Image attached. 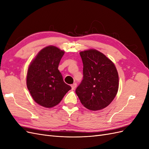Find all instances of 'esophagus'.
<instances>
[{
	"label": "esophagus",
	"mask_w": 149,
	"mask_h": 149,
	"mask_svg": "<svg viewBox=\"0 0 149 149\" xmlns=\"http://www.w3.org/2000/svg\"><path fill=\"white\" fill-rule=\"evenodd\" d=\"M76 86H77V84H76V83H73V84L71 85V88H72V89H74Z\"/></svg>",
	"instance_id": "34e87169"
}]
</instances>
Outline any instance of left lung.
Returning a JSON list of instances; mask_svg holds the SVG:
<instances>
[{
    "instance_id": "8db88e82",
    "label": "left lung",
    "mask_w": 149,
    "mask_h": 149,
    "mask_svg": "<svg viewBox=\"0 0 149 149\" xmlns=\"http://www.w3.org/2000/svg\"><path fill=\"white\" fill-rule=\"evenodd\" d=\"M79 54L83 63V79L76 89V93L87 109H102L112 101L118 93V71L113 63L96 49Z\"/></svg>"
}]
</instances>
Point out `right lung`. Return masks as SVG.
I'll return each mask as SVG.
<instances>
[{
	"instance_id": "1",
	"label": "right lung",
	"mask_w": 149,
	"mask_h": 149,
	"mask_svg": "<svg viewBox=\"0 0 149 149\" xmlns=\"http://www.w3.org/2000/svg\"><path fill=\"white\" fill-rule=\"evenodd\" d=\"M64 53L57 47L48 46L38 53L29 67L26 86L34 101L40 106H55L71 89L58 69Z\"/></svg>"
}]
</instances>
